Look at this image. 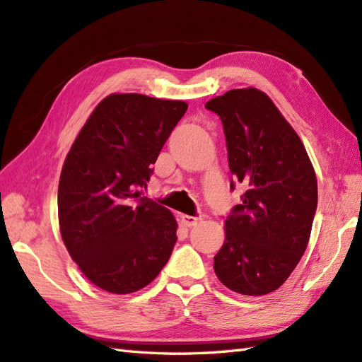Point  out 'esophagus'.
I'll return each instance as SVG.
<instances>
[{"label":"esophagus","mask_w":362,"mask_h":362,"mask_svg":"<svg viewBox=\"0 0 362 362\" xmlns=\"http://www.w3.org/2000/svg\"><path fill=\"white\" fill-rule=\"evenodd\" d=\"M180 218H182V223L185 225V226H188V228H192V226H197L200 221H202V217L199 216V217H194V216H180Z\"/></svg>","instance_id":"obj_1"}]
</instances>
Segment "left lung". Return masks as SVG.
<instances>
[{
  "label": "left lung",
  "instance_id": "1",
  "mask_svg": "<svg viewBox=\"0 0 362 362\" xmlns=\"http://www.w3.org/2000/svg\"><path fill=\"white\" fill-rule=\"evenodd\" d=\"M205 107L220 116L229 170L246 187L242 203L225 220L216 275L237 293H271L308 247L318 203L317 175L301 139L266 93L229 90Z\"/></svg>",
  "mask_w": 362,
  "mask_h": 362
}]
</instances>
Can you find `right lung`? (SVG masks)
Instances as JSON below:
<instances>
[{
    "label": "right lung",
    "instance_id": "obj_1",
    "mask_svg": "<svg viewBox=\"0 0 362 362\" xmlns=\"http://www.w3.org/2000/svg\"><path fill=\"white\" fill-rule=\"evenodd\" d=\"M187 108L183 100L110 95L70 148L58 187L61 237L102 291L142 289L170 260L177 221L170 209L142 197V188Z\"/></svg>",
    "mask_w": 362,
    "mask_h": 362
}]
</instances>
